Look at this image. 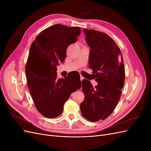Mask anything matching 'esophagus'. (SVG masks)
<instances>
[{
	"label": "esophagus",
	"mask_w": 151,
	"mask_h": 151,
	"mask_svg": "<svg viewBox=\"0 0 151 151\" xmlns=\"http://www.w3.org/2000/svg\"><path fill=\"white\" fill-rule=\"evenodd\" d=\"M84 79V77H83V76L81 75V81H83Z\"/></svg>",
	"instance_id": "1"
}]
</instances>
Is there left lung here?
<instances>
[{
  "instance_id": "left-lung-1",
  "label": "left lung",
  "mask_w": 151,
  "mask_h": 151,
  "mask_svg": "<svg viewBox=\"0 0 151 151\" xmlns=\"http://www.w3.org/2000/svg\"><path fill=\"white\" fill-rule=\"evenodd\" d=\"M86 42L91 48L89 67L98 85L82 81L85 98L81 104L83 116L91 122L104 120L111 115L120 100L124 85L125 68L120 50L106 34L84 29Z\"/></svg>"
}]
</instances>
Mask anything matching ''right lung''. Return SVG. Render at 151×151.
I'll use <instances>...</instances> for the list:
<instances>
[{
    "label": "right lung",
    "mask_w": 151,
    "mask_h": 151,
    "mask_svg": "<svg viewBox=\"0 0 151 151\" xmlns=\"http://www.w3.org/2000/svg\"><path fill=\"white\" fill-rule=\"evenodd\" d=\"M79 27L57 24L44 29L32 43L26 65L27 84L38 111L45 117L55 118L72 93L81 86L80 76L72 74L57 79V68L64 62L70 45L76 43Z\"/></svg>",
    "instance_id": "right-lung-1"
}]
</instances>
